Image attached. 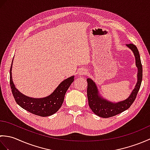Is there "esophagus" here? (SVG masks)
Listing matches in <instances>:
<instances>
[{"instance_id": "34e87169", "label": "esophagus", "mask_w": 150, "mask_h": 150, "mask_svg": "<svg viewBox=\"0 0 150 150\" xmlns=\"http://www.w3.org/2000/svg\"><path fill=\"white\" fill-rule=\"evenodd\" d=\"M79 74L80 75H83L86 74V71L85 69H82L80 70V71H79Z\"/></svg>"}]
</instances>
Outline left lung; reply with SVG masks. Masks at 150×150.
Segmentation results:
<instances>
[{
	"mask_svg": "<svg viewBox=\"0 0 150 150\" xmlns=\"http://www.w3.org/2000/svg\"><path fill=\"white\" fill-rule=\"evenodd\" d=\"M127 46L131 49L134 53L136 60V66L138 68V81L135 88L133 90L130 96L124 101L118 103L108 102L98 95V91L96 85L90 79H87L88 88L87 95L89 106L93 112L97 115L103 118H109L123 112L131 106L137 95L141 87L142 79V66L140 58L137 47L133 44H127Z\"/></svg>",
	"mask_w": 150,
	"mask_h": 150,
	"instance_id": "8db88e82",
	"label": "left lung"
}]
</instances>
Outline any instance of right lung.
Masks as SVG:
<instances>
[{
    "mask_svg": "<svg viewBox=\"0 0 150 150\" xmlns=\"http://www.w3.org/2000/svg\"><path fill=\"white\" fill-rule=\"evenodd\" d=\"M12 64L10 68V86L13 97L19 106L29 112L40 117H47L56 113L64 99V96L70 85L74 81V77L65 79L48 97L43 98H33L22 94L16 89L11 76Z\"/></svg>",
    "mask_w": 150,
    "mask_h": 150,
    "instance_id": "1",
    "label": "right lung"
}]
</instances>
